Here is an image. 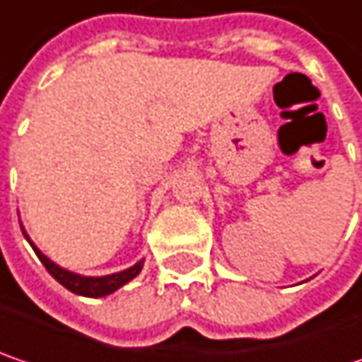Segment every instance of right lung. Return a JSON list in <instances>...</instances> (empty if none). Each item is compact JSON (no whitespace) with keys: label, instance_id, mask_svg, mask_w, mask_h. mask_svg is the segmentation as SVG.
Listing matches in <instances>:
<instances>
[{"label":"right lung","instance_id":"1","mask_svg":"<svg viewBox=\"0 0 362 362\" xmlns=\"http://www.w3.org/2000/svg\"><path fill=\"white\" fill-rule=\"evenodd\" d=\"M24 238L30 242V238H28L26 231H24ZM30 245H33V250L36 252V256L40 258V262L45 264V268L51 272V276H53L54 281H59L63 287L69 288L75 295H83V297H106V295L115 293L122 285H127L129 281H133L139 272H141V268H143V260H139L137 264H133L131 268H127V270L115 272V274H106V276H83V274H77V272H71V270H65L63 266L54 264L53 260H49L33 242H30Z\"/></svg>","mask_w":362,"mask_h":362}]
</instances>
